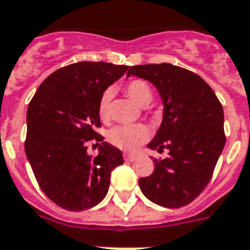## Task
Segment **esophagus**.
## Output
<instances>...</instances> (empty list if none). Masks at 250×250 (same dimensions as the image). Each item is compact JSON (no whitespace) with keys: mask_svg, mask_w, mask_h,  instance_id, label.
Wrapping results in <instances>:
<instances>
[{"mask_svg":"<svg viewBox=\"0 0 250 250\" xmlns=\"http://www.w3.org/2000/svg\"><path fill=\"white\" fill-rule=\"evenodd\" d=\"M124 157H125V159H126V161H129V162H134L137 158L136 155H133V154H125Z\"/></svg>","mask_w":250,"mask_h":250,"instance_id":"1","label":"esophagus"}]
</instances>
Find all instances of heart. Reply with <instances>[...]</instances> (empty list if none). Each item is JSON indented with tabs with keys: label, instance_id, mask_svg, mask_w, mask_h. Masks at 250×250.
I'll list each match as a JSON object with an SVG mask.
<instances>
[{
	"label": "heart",
	"instance_id": "b5f03b06",
	"mask_svg": "<svg viewBox=\"0 0 250 250\" xmlns=\"http://www.w3.org/2000/svg\"><path fill=\"white\" fill-rule=\"evenodd\" d=\"M125 93L130 97L134 103L141 106H146L153 100V91L151 87L145 80H132L125 85ZM112 91L105 89L99 100V117L101 121H108L110 116V100H112ZM150 136L149 129L142 125H117L114 126L108 134V141L118 149L125 151H136L142 144H145Z\"/></svg>",
	"mask_w": 250,
	"mask_h": 250
}]
</instances>
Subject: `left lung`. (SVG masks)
<instances>
[{
	"label": "left lung",
	"mask_w": 250,
	"mask_h": 250,
	"mask_svg": "<svg viewBox=\"0 0 250 250\" xmlns=\"http://www.w3.org/2000/svg\"><path fill=\"white\" fill-rule=\"evenodd\" d=\"M126 75L153 83L163 101L162 124L147 147L168 155L154 158L153 174L138 181L141 191L162 207L187 206L211 181L224 149L220 101L199 75L170 63L133 65Z\"/></svg>",
	"instance_id": "obj_1"
}]
</instances>
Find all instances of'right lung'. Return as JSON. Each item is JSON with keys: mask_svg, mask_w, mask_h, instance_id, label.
<instances>
[{"mask_svg": "<svg viewBox=\"0 0 250 250\" xmlns=\"http://www.w3.org/2000/svg\"><path fill=\"white\" fill-rule=\"evenodd\" d=\"M129 65L79 62L56 69L39 85L27 108L25 151L39 187L68 211L95 207L108 194L110 174L123 153L104 142L97 112L103 92ZM96 140V157L85 144Z\"/></svg>", "mask_w": 250, "mask_h": 250, "instance_id": "1", "label": "right lung"}]
</instances>
